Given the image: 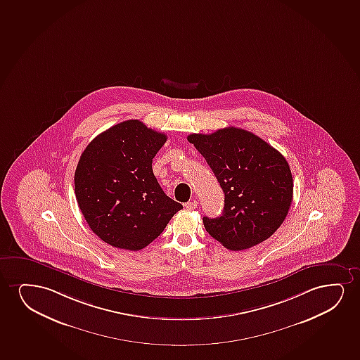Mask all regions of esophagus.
Listing matches in <instances>:
<instances>
[{
	"label": "esophagus",
	"mask_w": 360,
	"mask_h": 360,
	"mask_svg": "<svg viewBox=\"0 0 360 360\" xmlns=\"http://www.w3.org/2000/svg\"><path fill=\"white\" fill-rule=\"evenodd\" d=\"M184 206L187 207L188 210H194V209H196V206H198V201H188V202H186V205Z\"/></svg>",
	"instance_id": "1"
}]
</instances>
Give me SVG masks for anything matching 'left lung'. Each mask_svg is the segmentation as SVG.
<instances>
[{
    "instance_id": "8db88e82",
    "label": "left lung",
    "mask_w": 360,
    "mask_h": 360,
    "mask_svg": "<svg viewBox=\"0 0 360 360\" xmlns=\"http://www.w3.org/2000/svg\"><path fill=\"white\" fill-rule=\"evenodd\" d=\"M224 193L222 215L204 217L212 238L243 250L270 238L285 221L293 199L290 165L262 138L236 127L191 134Z\"/></svg>"
}]
</instances>
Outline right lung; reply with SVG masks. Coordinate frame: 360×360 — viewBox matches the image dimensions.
<instances>
[{"label":"right lung","mask_w":360,"mask_h":360,"mask_svg":"<svg viewBox=\"0 0 360 360\" xmlns=\"http://www.w3.org/2000/svg\"><path fill=\"white\" fill-rule=\"evenodd\" d=\"M167 136L138 120L121 122L85 148L75 174V198L105 243L141 250L183 209L160 187L153 159Z\"/></svg>","instance_id":"right-lung-1"}]
</instances>
